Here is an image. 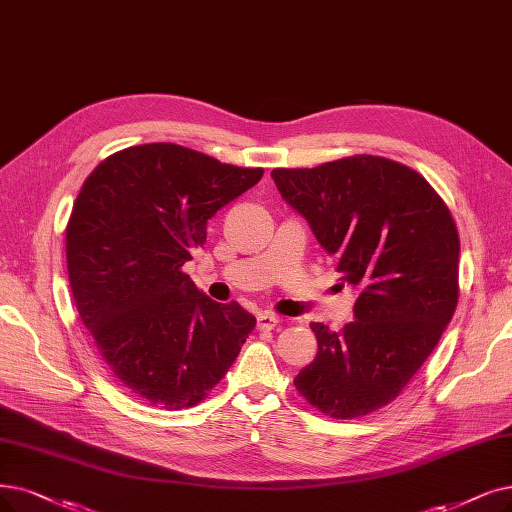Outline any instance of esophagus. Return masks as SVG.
<instances>
[{"mask_svg":"<svg viewBox=\"0 0 512 512\" xmlns=\"http://www.w3.org/2000/svg\"><path fill=\"white\" fill-rule=\"evenodd\" d=\"M275 325H279V317L275 313H269V311L258 313V330H273Z\"/></svg>","mask_w":512,"mask_h":512,"instance_id":"34e87169","label":"esophagus"}]
</instances>
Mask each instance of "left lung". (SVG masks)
I'll return each instance as SVG.
<instances>
[{"instance_id":"1","label":"left lung","mask_w":512,"mask_h":512,"mask_svg":"<svg viewBox=\"0 0 512 512\" xmlns=\"http://www.w3.org/2000/svg\"><path fill=\"white\" fill-rule=\"evenodd\" d=\"M271 178L336 260L342 285L359 292L342 332L311 323L319 351L294 378L298 393L340 420L376 412L403 391L452 321L454 218L418 172L384 157L279 168Z\"/></svg>"}]
</instances>
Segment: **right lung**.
<instances>
[{"mask_svg":"<svg viewBox=\"0 0 512 512\" xmlns=\"http://www.w3.org/2000/svg\"><path fill=\"white\" fill-rule=\"evenodd\" d=\"M262 168L153 142L107 157L67 224L81 321L115 378L163 410L197 405L229 372L256 317L220 304L182 271L208 220L252 189Z\"/></svg>","mask_w":512,"mask_h":512,"instance_id":"right-lung-1","label":"right lung"}]
</instances>
